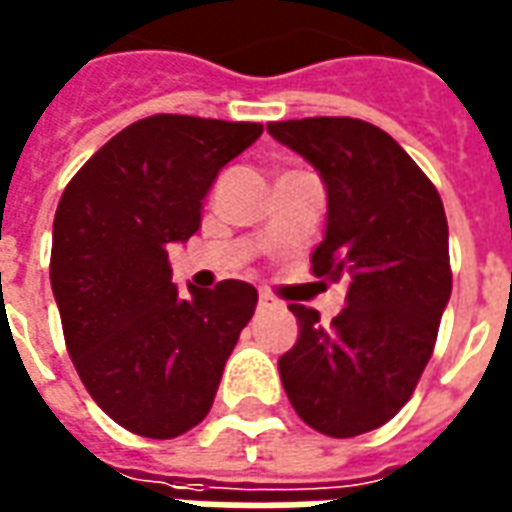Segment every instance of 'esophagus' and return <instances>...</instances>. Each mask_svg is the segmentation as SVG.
<instances>
[{"mask_svg": "<svg viewBox=\"0 0 512 512\" xmlns=\"http://www.w3.org/2000/svg\"><path fill=\"white\" fill-rule=\"evenodd\" d=\"M271 305H274V300H271L269 294H260L257 297V308H271Z\"/></svg>", "mask_w": 512, "mask_h": 512, "instance_id": "esophagus-1", "label": "esophagus"}]
</instances>
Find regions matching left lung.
<instances>
[{"mask_svg":"<svg viewBox=\"0 0 512 512\" xmlns=\"http://www.w3.org/2000/svg\"><path fill=\"white\" fill-rule=\"evenodd\" d=\"M269 134L308 159L328 190L316 277L347 280L330 325L288 305L300 339L280 356L297 415L328 437L384 426L415 392L451 297L448 221L440 193L387 131L353 117L269 123Z\"/></svg>","mask_w":512,"mask_h":512,"instance_id":"obj_1","label":"left lung"}]
</instances>
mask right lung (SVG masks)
I'll list each match as a JSON object with an SVG mask.
<instances>
[{
	"instance_id": "obj_1",
	"label": "right lung",
	"mask_w": 512,
	"mask_h": 512,
	"mask_svg": "<svg viewBox=\"0 0 512 512\" xmlns=\"http://www.w3.org/2000/svg\"><path fill=\"white\" fill-rule=\"evenodd\" d=\"M260 123L154 114L111 137L66 184L52 221L50 283L86 392L123 429L170 440L210 412L257 291L173 285L170 243L201 227L221 168Z\"/></svg>"
}]
</instances>
